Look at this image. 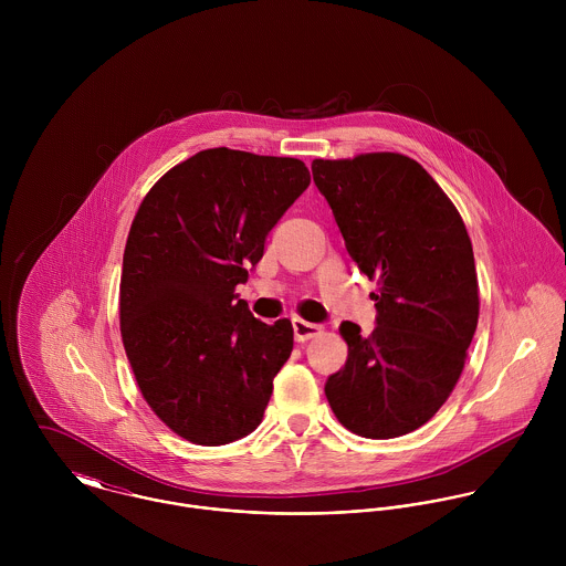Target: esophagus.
Returning a JSON list of instances; mask_svg holds the SVG:
<instances>
[{
	"mask_svg": "<svg viewBox=\"0 0 566 566\" xmlns=\"http://www.w3.org/2000/svg\"><path fill=\"white\" fill-rule=\"evenodd\" d=\"M292 326H294V335H296L298 342H307V339H312V337L323 333L321 324L307 323L303 318H294Z\"/></svg>",
	"mask_w": 566,
	"mask_h": 566,
	"instance_id": "1",
	"label": "esophagus"
}]
</instances>
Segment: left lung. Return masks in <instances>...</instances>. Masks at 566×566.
I'll return each instance as SVG.
<instances>
[{
    "mask_svg": "<svg viewBox=\"0 0 566 566\" xmlns=\"http://www.w3.org/2000/svg\"><path fill=\"white\" fill-rule=\"evenodd\" d=\"M350 259L368 279L377 326L342 323L348 359L324 395L353 433L388 440L424 424L453 392L480 318L467 227L420 163L397 153L312 163Z\"/></svg>",
    "mask_w": 566,
    "mask_h": 566,
    "instance_id": "8db88e82",
    "label": "left lung"
}]
</instances>
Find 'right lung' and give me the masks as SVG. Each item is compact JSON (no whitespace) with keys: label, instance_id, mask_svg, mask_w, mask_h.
<instances>
[{"label":"right lung","instance_id":"1","mask_svg":"<svg viewBox=\"0 0 566 566\" xmlns=\"http://www.w3.org/2000/svg\"><path fill=\"white\" fill-rule=\"evenodd\" d=\"M310 180L298 159L211 148L171 167L139 205L124 250L122 342L146 403L193 444L254 431L290 359L292 323L256 321L235 287Z\"/></svg>","mask_w":566,"mask_h":566}]
</instances>
